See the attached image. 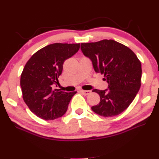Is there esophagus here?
I'll list each match as a JSON object with an SVG mask.
<instances>
[{"mask_svg": "<svg viewBox=\"0 0 159 159\" xmlns=\"http://www.w3.org/2000/svg\"><path fill=\"white\" fill-rule=\"evenodd\" d=\"M80 92H81L83 94H84V95H88V94L91 93V91L90 90H83V89H81V90H80Z\"/></svg>", "mask_w": 159, "mask_h": 159, "instance_id": "34e87169", "label": "esophagus"}]
</instances>
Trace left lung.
I'll return each mask as SVG.
<instances>
[{
	"mask_svg": "<svg viewBox=\"0 0 159 159\" xmlns=\"http://www.w3.org/2000/svg\"><path fill=\"white\" fill-rule=\"evenodd\" d=\"M83 55L91 60L94 71L104 74L108 88L94 89L100 102L91 108L95 113L110 117L127 108L141 85V62L129 48L112 39L81 43Z\"/></svg>",
	"mask_w": 159,
	"mask_h": 159,
	"instance_id": "8db88e82",
	"label": "left lung"
}]
</instances>
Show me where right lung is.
Returning <instances> with one entry per match:
<instances>
[{
	"mask_svg": "<svg viewBox=\"0 0 159 159\" xmlns=\"http://www.w3.org/2000/svg\"><path fill=\"white\" fill-rule=\"evenodd\" d=\"M80 44H55L46 46L33 55L21 75L23 99L30 111L45 120L62 117L76 92L55 89L58 84L63 63L79 50Z\"/></svg>",
	"mask_w": 159,
	"mask_h": 159,
	"instance_id": "add662e5",
	"label": "right lung"
}]
</instances>
